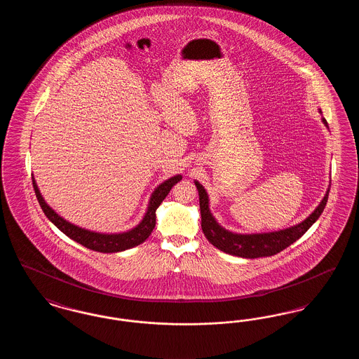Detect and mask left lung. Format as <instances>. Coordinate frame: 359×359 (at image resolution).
Listing matches in <instances>:
<instances>
[{
	"label": "left lung",
	"instance_id": "obj_1",
	"mask_svg": "<svg viewBox=\"0 0 359 359\" xmlns=\"http://www.w3.org/2000/svg\"><path fill=\"white\" fill-rule=\"evenodd\" d=\"M322 113V111H320ZM322 122L328 128V123L325 118ZM331 183V182H330ZM195 186L199 192V205H201V215H202V230L205 238L211 245L218 248L227 255L242 257V258H258V257H271L280 253L285 248H288L294 241L306 234L308 229L319 219L325 210L328 192L331 184L327 188L325 198L319 205L309 214L303 222L290 226L288 229L269 231V233H256V234H238L226 230L210 211V199L205 192V187L195 180Z\"/></svg>",
	"mask_w": 359,
	"mask_h": 359
}]
</instances>
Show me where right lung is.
I'll use <instances>...</instances> for the list:
<instances>
[{
  "label": "right lung",
  "instance_id": "right-lung-1",
  "mask_svg": "<svg viewBox=\"0 0 359 359\" xmlns=\"http://www.w3.org/2000/svg\"><path fill=\"white\" fill-rule=\"evenodd\" d=\"M180 180H182V175H176L154 188L148 207H147V212L136 227H133L128 231H123V233H97V231H91V230L83 229V227H79L74 223L66 221L63 217H60L52 207L47 205V202L44 201L43 195L40 194V189L37 187V183L32 176L34 194H36V198L40 203L41 210L44 211L46 217L69 238L76 241L78 243L83 245L87 249L101 252V253L123 252V250L135 248L148 238L156 226V210L165 199V196L170 194L172 187Z\"/></svg>",
  "mask_w": 359,
  "mask_h": 359
}]
</instances>
